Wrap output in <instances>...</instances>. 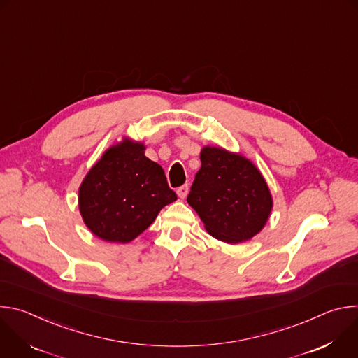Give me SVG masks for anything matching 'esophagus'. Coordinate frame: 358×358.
<instances>
[{"label":"esophagus","mask_w":358,"mask_h":358,"mask_svg":"<svg viewBox=\"0 0 358 358\" xmlns=\"http://www.w3.org/2000/svg\"><path fill=\"white\" fill-rule=\"evenodd\" d=\"M188 191H189L188 184H184V185H181V187H178V188H177V194H178V196H180V198H185V196H187V194H188Z\"/></svg>","instance_id":"1"}]
</instances>
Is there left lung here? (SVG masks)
<instances>
[{"mask_svg":"<svg viewBox=\"0 0 358 358\" xmlns=\"http://www.w3.org/2000/svg\"><path fill=\"white\" fill-rule=\"evenodd\" d=\"M199 159L202 166L187 201L206 229L228 243L257 235L272 210V196L259 170L242 156L217 147H203Z\"/></svg>","mask_w":358,"mask_h":358,"instance_id":"8db88e82","label":"left lung"}]
</instances>
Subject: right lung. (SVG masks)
I'll return each mask as SVG.
<instances>
[{
    "label": "right lung",
    "mask_w": 358,
    "mask_h": 358,
    "mask_svg": "<svg viewBox=\"0 0 358 358\" xmlns=\"http://www.w3.org/2000/svg\"><path fill=\"white\" fill-rule=\"evenodd\" d=\"M176 199L164 170L144 156L143 144L133 141L110 147L79 188L85 224L109 242H130Z\"/></svg>",
    "instance_id": "add662e5"
}]
</instances>
